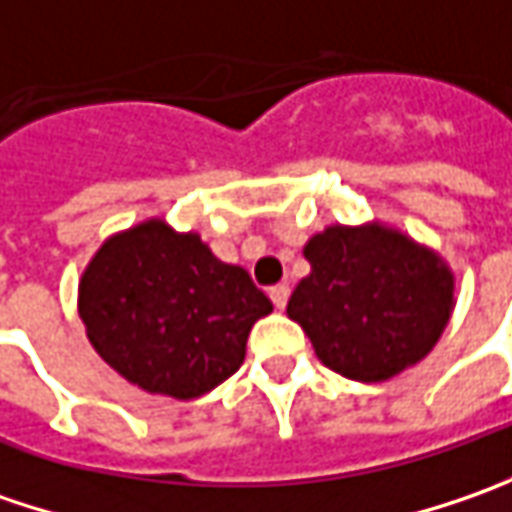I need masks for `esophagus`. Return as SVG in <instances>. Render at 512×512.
<instances>
[{
    "label": "esophagus",
    "mask_w": 512,
    "mask_h": 512,
    "mask_svg": "<svg viewBox=\"0 0 512 512\" xmlns=\"http://www.w3.org/2000/svg\"><path fill=\"white\" fill-rule=\"evenodd\" d=\"M287 296H290V287L287 285L270 287V302H273V307H276V310H285Z\"/></svg>",
    "instance_id": "esophagus-1"
}]
</instances>
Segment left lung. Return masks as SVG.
<instances>
[{
  "mask_svg": "<svg viewBox=\"0 0 512 512\" xmlns=\"http://www.w3.org/2000/svg\"><path fill=\"white\" fill-rule=\"evenodd\" d=\"M302 253L310 273L293 287L287 316L339 376L387 382L442 339L456 276L433 247L373 219L327 225Z\"/></svg>",
  "mask_w": 512,
  "mask_h": 512,
  "instance_id": "left-lung-1",
  "label": "left lung"
}]
</instances>
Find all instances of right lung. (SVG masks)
I'll return each mask as SVG.
<instances>
[{
  "instance_id": "1",
  "label": "right lung",
  "mask_w": 512,
  "mask_h": 512,
  "mask_svg": "<svg viewBox=\"0 0 512 512\" xmlns=\"http://www.w3.org/2000/svg\"><path fill=\"white\" fill-rule=\"evenodd\" d=\"M93 350L145 393L199 399L245 362L250 327L273 305L245 267L213 256L196 230L153 216L108 236L79 279Z\"/></svg>"
}]
</instances>
